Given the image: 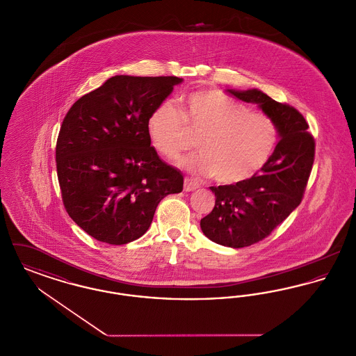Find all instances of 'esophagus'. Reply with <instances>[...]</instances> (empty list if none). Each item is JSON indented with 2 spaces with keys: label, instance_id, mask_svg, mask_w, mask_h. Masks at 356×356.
I'll return each instance as SVG.
<instances>
[{
  "label": "esophagus",
  "instance_id": "1",
  "mask_svg": "<svg viewBox=\"0 0 356 356\" xmlns=\"http://www.w3.org/2000/svg\"><path fill=\"white\" fill-rule=\"evenodd\" d=\"M197 188H199L197 181H195L193 179L186 177V180H184V191H186V192H192V191H196Z\"/></svg>",
  "mask_w": 356,
  "mask_h": 356
}]
</instances>
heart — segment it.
Wrapping results in <instances>:
<instances>
[{"instance_id": "heart-1", "label": "heart", "mask_w": 356, "mask_h": 356, "mask_svg": "<svg viewBox=\"0 0 356 356\" xmlns=\"http://www.w3.org/2000/svg\"><path fill=\"white\" fill-rule=\"evenodd\" d=\"M147 129L154 148L167 159H176L193 147L189 131L199 136L200 152L180 164L199 175H213L221 184L252 177L267 163L276 143L271 120L218 90L188 95L183 113L170 102L159 104L148 118Z\"/></svg>"}]
</instances>
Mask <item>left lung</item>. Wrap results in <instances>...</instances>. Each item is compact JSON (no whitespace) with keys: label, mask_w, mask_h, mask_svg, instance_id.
<instances>
[{"label":"left lung","mask_w":356,"mask_h":356,"mask_svg":"<svg viewBox=\"0 0 356 356\" xmlns=\"http://www.w3.org/2000/svg\"><path fill=\"white\" fill-rule=\"evenodd\" d=\"M244 102L256 104L279 136L263 168L248 180L209 186L215 207L200 220L204 235L231 248H243L268 236L300 204L314 164L315 141L305 118L287 104L259 89H228Z\"/></svg>","instance_id":"1"}]
</instances>
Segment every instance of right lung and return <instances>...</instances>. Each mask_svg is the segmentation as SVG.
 <instances>
[{"instance_id":"1","label":"right lung","mask_w":356,"mask_h":356,"mask_svg":"<svg viewBox=\"0 0 356 356\" xmlns=\"http://www.w3.org/2000/svg\"><path fill=\"white\" fill-rule=\"evenodd\" d=\"M183 79L119 74L79 99L56 147L63 202L96 240L121 245L143 236L159 203L183 191L180 170L151 147L147 121Z\"/></svg>"}]
</instances>
